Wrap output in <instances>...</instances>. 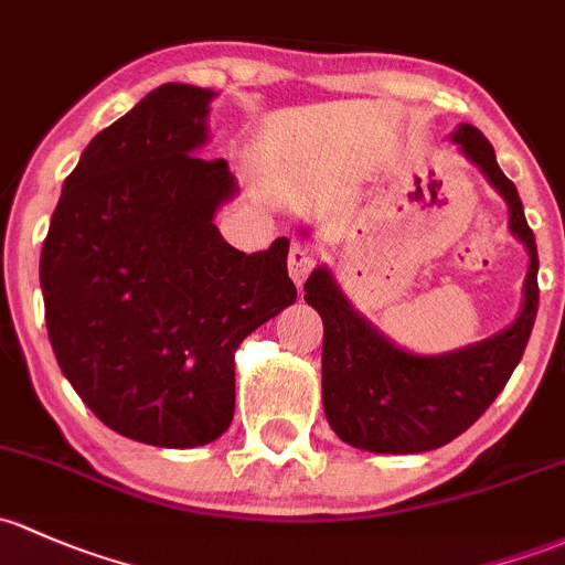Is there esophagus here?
I'll return each instance as SVG.
<instances>
[{"label":"esophagus","mask_w":565,"mask_h":565,"mask_svg":"<svg viewBox=\"0 0 565 565\" xmlns=\"http://www.w3.org/2000/svg\"><path fill=\"white\" fill-rule=\"evenodd\" d=\"M313 265H317V254H313L306 243H292V246H289V257H287L289 278H292L298 287L306 281L308 273L313 270Z\"/></svg>","instance_id":"1"}]
</instances>
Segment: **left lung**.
<instances>
[{"label":"left lung","instance_id":"8db88e82","mask_svg":"<svg viewBox=\"0 0 565 565\" xmlns=\"http://www.w3.org/2000/svg\"><path fill=\"white\" fill-rule=\"evenodd\" d=\"M452 140L509 205V227L531 254L525 298L514 324L487 341L423 358L387 341L362 319L328 267L306 281V302L322 317V403L338 438L379 455L438 449L466 433L490 408L525 352L539 311V254L518 186L498 168L490 140L460 124Z\"/></svg>","mask_w":565,"mask_h":565}]
</instances>
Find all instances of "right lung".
Instances as JSON below:
<instances>
[{
	"label": "right lung",
	"mask_w": 565,
	"mask_h": 565,
	"mask_svg": "<svg viewBox=\"0 0 565 565\" xmlns=\"http://www.w3.org/2000/svg\"><path fill=\"white\" fill-rule=\"evenodd\" d=\"M211 88L164 83L97 135L62 186L40 257L58 367L110 430L151 447L216 441L235 349L298 298L287 237L243 254L213 224L237 192L207 140Z\"/></svg>",
	"instance_id": "obj_1"
}]
</instances>
